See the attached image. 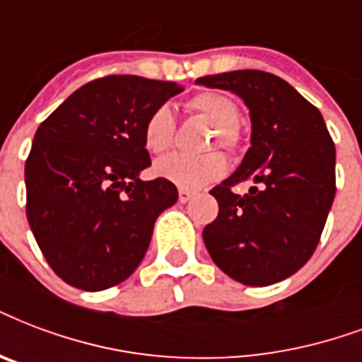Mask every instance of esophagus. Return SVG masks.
<instances>
[{
	"instance_id": "esophagus-1",
	"label": "esophagus",
	"mask_w": 362,
	"mask_h": 362,
	"mask_svg": "<svg viewBox=\"0 0 362 362\" xmlns=\"http://www.w3.org/2000/svg\"><path fill=\"white\" fill-rule=\"evenodd\" d=\"M192 197L193 192H187V189H180V192H178V201H180V203H187Z\"/></svg>"
}]
</instances>
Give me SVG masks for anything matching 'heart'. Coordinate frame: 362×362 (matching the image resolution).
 <instances>
[{
    "label": "heart",
    "mask_w": 362,
    "mask_h": 362,
    "mask_svg": "<svg viewBox=\"0 0 362 362\" xmlns=\"http://www.w3.org/2000/svg\"><path fill=\"white\" fill-rule=\"evenodd\" d=\"M187 110L212 123L214 131L206 136L205 148L220 146L230 153H237L243 146L239 129V106L233 98L218 90H203L189 98ZM176 121L169 106H157L144 123V146L153 156H161L175 144ZM228 170L226 156L220 150H209L197 156L173 153L153 165L159 178L173 182L182 189H199L211 182L222 178Z\"/></svg>",
    "instance_id": "b5f03b06"
}]
</instances>
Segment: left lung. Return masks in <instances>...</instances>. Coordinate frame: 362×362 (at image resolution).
Listing matches in <instances>:
<instances>
[{"instance_id": "obj_1", "label": "left lung", "mask_w": 362, "mask_h": 362, "mask_svg": "<svg viewBox=\"0 0 362 362\" xmlns=\"http://www.w3.org/2000/svg\"><path fill=\"white\" fill-rule=\"evenodd\" d=\"M233 90L250 110L252 136L241 167L211 189L216 220L203 230L206 250L243 285L291 277L315 252L336 195V148L321 112L292 85L262 70L197 79ZM250 180L245 196L233 187Z\"/></svg>"}]
</instances>
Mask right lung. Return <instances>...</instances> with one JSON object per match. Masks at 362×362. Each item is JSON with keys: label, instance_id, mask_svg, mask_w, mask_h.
Listing matches in <instances>:
<instances>
[{"label": "right lung", "instance_id": "right-lung-1", "mask_svg": "<svg viewBox=\"0 0 362 362\" xmlns=\"http://www.w3.org/2000/svg\"><path fill=\"white\" fill-rule=\"evenodd\" d=\"M173 81L106 76L66 98L35 132L26 159L28 224L60 279L104 291L131 277L144 258L157 216L178 201L150 167L148 115L182 93Z\"/></svg>", "mask_w": 362, "mask_h": 362}]
</instances>
